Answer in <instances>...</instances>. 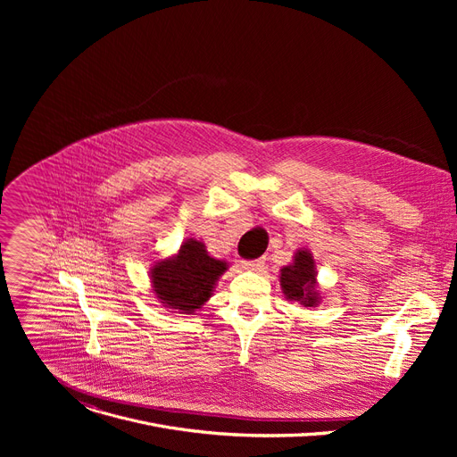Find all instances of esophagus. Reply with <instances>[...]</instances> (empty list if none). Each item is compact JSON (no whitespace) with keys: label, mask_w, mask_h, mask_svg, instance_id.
Listing matches in <instances>:
<instances>
[{"label":"esophagus","mask_w":457,"mask_h":457,"mask_svg":"<svg viewBox=\"0 0 457 457\" xmlns=\"http://www.w3.org/2000/svg\"><path fill=\"white\" fill-rule=\"evenodd\" d=\"M266 264L264 258H254V260H242V268L247 271H258L262 270Z\"/></svg>","instance_id":"esophagus-1"}]
</instances>
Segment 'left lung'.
<instances>
[{
  "label": "left lung",
  "mask_w": 457,
  "mask_h": 457,
  "mask_svg": "<svg viewBox=\"0 0 457 457\" xmlns=\"http://www.w3.org/2000/svg\"><path fill=\"white\" fill-rule=\"evenodd\" d=\"M314 262L312 256L307 251H298L295 254V262L282 270L280 284L284 287V293L289 300H298L305 307H312L316 303V293H314Z\"/></svg>",
  "instance_id": "1"
}]
</instances>
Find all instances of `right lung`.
Here are the masks:
<instances>
[{"mask_svg":"<svg viewBox=\"0 0 457 457\" xmlns=\"http://www.w3.org/2000/svg\"><path fill=\"white\" fill-rule=\"evenodd\" d=\"M224 271L226 262L212 258L203 242L191 238L180 245L175 258L154 268V291L162 303L191 314L212 296L213 286Z\"/></svg>","mask_w":457,"mask_h":457,"instance_id":"1","label":"right lung"}]
</instances>
